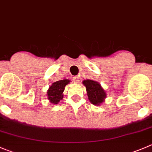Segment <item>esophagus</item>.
<instances>
[{
  "label": "esophagus",
  "mask_w": 152,
  "mask_h": 152,
  "mask_svg": "<svg viewBox=\"0 0 152 152\" xmlns=\"http://www.w3.org/2000/svg\"><path fill=\"white\" fill-rule=\"evenodd\" d=\"M72 81L75 82V83H78L79 82V78L77 77H72Z\"/></svg>",
  "instance_id": "esophagus-1"
}]
</instances>
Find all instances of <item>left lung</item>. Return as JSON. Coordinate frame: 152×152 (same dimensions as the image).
<instances>
[{"instance_id": "obj_1", "label": "left lung", "mask_w": 152, "mask_h": 152, "mask_svg": "<svg viewBox=\"0 0 152 152\" xmlns=\"http://www.w3.org/2000/svg\"><path fill=\"white\" fill-rule=\"evenodd\" d=\"M83 83L86 86L88 99L91 103L95 105L101 104L106 98V92L100 83L92 80H86L83 81Z\"/></svg>"}]
</instances>
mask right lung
<instances>
[{
    "label": "right lung",
    "instance_id": "1",
    "mask_svg": "<svg viewBox=\"0 0 152 152\" xmlns=\"http://www.w3.org/2000/svg\"><path fill=\"white\" fill-rule=\"evenodd\" d=\"M69 83V80H60L52 83L48 91V98L53 104H57L63 99L65 86Z\"/></svg>",
    "mask_w": 152,
    "mask_h": 152
}]
</instances>
